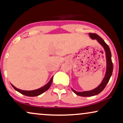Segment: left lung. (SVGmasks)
Returning a JSON list of instances; mask_svg holds the SVG:
<instances>
[{
    "label": "left lung",
    "mask_w": 123,
    "mask_h": 123,
    "mask_svg": "<svg viewBox=\"0 0 123 123\" xmlns=\"http://www.w3.org/2000/svg\"><path fill=\"white\" fill-rule=\"evenodd\" d=\"M88 35H89L90 38H92V40H97V41L100 43L101 45L103 46L104 49H105L107 63L106 71H105V77H104L103 80H102V82H101V83L97 87L94 88V89L90 90V91H85L79 92V91H75V90H74L73 88H71L73 92L75 93L76 95H77L80 96H92L96 95H98L99 93H100L105 89V87L106 86L107 84L108 83L113 71V63L112 62L111 53L109 46H108V45L105 43V41L99 36L96 35V34L90 33H88Z\"/></svg>",
    "instance_id": "1"
}]
</instances>
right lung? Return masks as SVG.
<instances>
[{
	"label": "right lung",
	"mask_w": 123,
	"mask_h": 123,
	"mask_svg": "<svg viewBox=\"0 0 123 123\" xmlns=\"http://www.w3.org/2000/svg\"><path fill=\"white\" fill-rule=\"evenodd\" d=\"M53 78V76L51 78L50 80H49V81L45 85V86L41 87L38 88V89L31 90V91H27V90H22L18 89V88H16V87L14 86L11 83V86L13 87V88L15 90H16V91H18V92L24 95L27 96H36L42 94L43 93L45 92L46 91H47V90L49 89V87H50L51 86V85H52Z\"/></svg>",
	"instance_id": "obj_1"
}]
</instances>
